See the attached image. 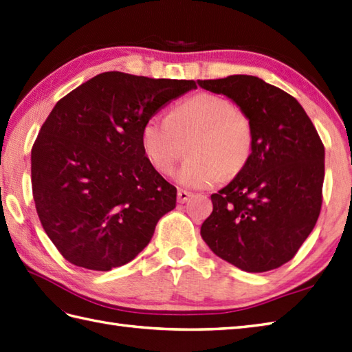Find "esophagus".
I'll use <instances>...</instances> for the list:
<instances>
[{
	"label": "esophagus",
	"mask_w": 352,
	"mask_h": 352,
	"mask_svg": "<svg viewBox=\"0 0 352 352\" xmlns=\"http://www.w3.org/2000/svg\"><path fill=\"white\" fill-rule=\"evenodd\" d=\"M190 196L192 195L189 192H186V190H178V193H177V198H178L179 204H184V202L189 201Z\"/></svg>",
	"instance_id": "1"
}]
</instances>
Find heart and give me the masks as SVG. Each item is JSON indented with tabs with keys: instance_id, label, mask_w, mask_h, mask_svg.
I'll return each mask as SVG.
<instances>
[{
	"instance_id": "b5f03b06",
	"label": "heart",
	"mask_w": 352,
	"mask_h": 352,
	"mask_svg": "<svg viewBox=\"0 0 352 352\" xmlns=\"http://www.w3.org/2000/svg\"><path fill=\"white\" fill-rule=\"evenodd\" d=\"M189 141L192 156L175 174L179 186L204 189L243 168L252 150L249 120L232 104L213 94L201 93L175 104L169 117L162 113L145 120L141 148L160 174H170L182 156V141Z\"/></svg>"
}]
</instances>
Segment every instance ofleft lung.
Returning a JSON list of instances; mask_svg holds the SVG:
<instances>
[{"label": "left lung", "instance_id": "obj_1", "mask_svg": "<svg viewBox=\"0 0 352 352\" xmlns=\"http://www.w3.org/2000/svg\"><path fill=\"white\" fill-rule=\"evenodd\" d=\"M239 106L252 129V150L232 182L211 195L201 236L219 258L248 273L288 263L320 216L324 145L303 106L250 75L198 80Z\"/></svg>", "mask_w": 352, "mask_h": 352}]
</instances>
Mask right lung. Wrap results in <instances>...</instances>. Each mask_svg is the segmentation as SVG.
Returning <instances> with one entry per match:
<instances>
[{"label":"right lung","instance_id":"add662e5","mask_svg":"<svg viewBox=\"0 0 352 352\" xmlns=\"http://www.w3.org/2000/svg\"><path fill=\"white\" fill-rule=\"evenodd\" d=\"M195 88L104 72L54 106L32 146L31 183L43 230L69 263L96 272L127 264L175 208L177 189L144 156L141 129Z\"/></svg>","mask_w":352,"mask_h":352}]
</instances>
